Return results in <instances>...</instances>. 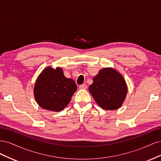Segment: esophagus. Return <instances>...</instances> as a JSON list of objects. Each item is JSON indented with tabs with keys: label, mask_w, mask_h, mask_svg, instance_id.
I'll use <instances>...</instances> for the list:
<instances>
[{
	"label": "esophagus",
	"mask_w": 161,
	"mask_h": 161,
	"mask_svg": "<svg viewBox=\"0 0 161 161\" xmlns=\"http://www.w3.org/2000/svg\"><path fill=\"white\" fill-rule=\"evenodd\" d=\"M87 88V85L86 84H82L79 86L80 89H86Z\"/></svg>",
	"instance_id": "1"
}]
</instances>
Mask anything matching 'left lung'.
Listing matches in <instances>:
<instances>
[{
    "label": "left lung",
    "mask_w": 161,
    "mask_h": 161,
    "mask_svg": "<svg viewBox=\"0 0 161 161\" xmlns=\"http://www.w3.org/2000/svg\"><path fill=\"white\" fill-rule=\"evenodd\" d=\"M92 80L89 91L98 105L105 110L119 108L128 92L122 75L112 68H104Z\"/></svg>",
    "instance_id": "obj_1"
}]
</instances>
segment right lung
I'll use <instances>...</instances> for the list:
<instances>
[{
	"label": "right lung",
	"mask_w": 161,
	"mask_h": 161,
	"mask_svg": "<svg viewBox=\"0 0 161 161\" xmlns=\"http://www.w3.org/2000/svg\"><path fill=\"white\" fill-rule=\"evenodd\" d=\"M77 89L72 79H67L61 68L48 66L39 75L34 86V97L43 109L60 111L69 103Z\"/></svg>",
	"instance_id": "obj_1"
}]
</instances>
